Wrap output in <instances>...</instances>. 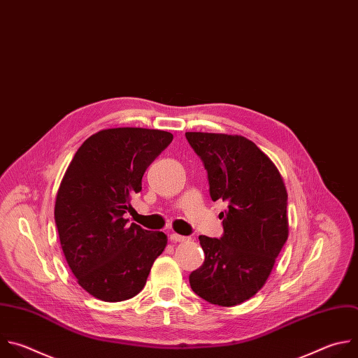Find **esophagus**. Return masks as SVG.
<instances>
[{"mask_svg":"<svg viewBox=\"0 0 358 358\" xmlns=\"http://www.w3.org/2000/svg\"><path fill=\"white\" fill-rule=\"evenodd\" d=\"M169 240H171L172 243H183V241H187L189 238H187V237H185V236H180V234L172 233V234L169 236Z\"/></svg>","mask_w":358,"mask_h":358,"instance_id":"1","label":"esophagus"}]
</instances>
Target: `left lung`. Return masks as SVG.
<instances>
[{"label": "left lung", "mask_w": 358, "mask_h": 358, "mask_svg": "<svg viewBox=\"0 0 358 358\" xmlns=\"http://www.w3.org/2000/svg\"><path fill=\"white\" fill-rule=\"evenodd\" d=\"M204 164L213 201L223 200L220 238L200 236L204 262L189 275L190 288L219 306L252 298L266 282L288 240V193L275 164L241 135L186 132Z\"/></svg>", "instance_id": "left-lung-1"}]
</instances>
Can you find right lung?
Instances as JSON below:
<instances>
[{"instance_id":"obj_1","label":"right lung","mask_w":358,"mask_h":358,"mask_svg":"<svg viewBox=\"0 0 358 358\" xmlns=\"http://www.w3.org/2000/svg\"><path fill=\"white\" fill-rule=\"evenodd\" d=\"M173 135L148 128H110L89 136L60 182L55 222L64 258L80 287L104 302L142 291L168 237L124 219L142 176Z\"/></svg>"}]
</instances>
